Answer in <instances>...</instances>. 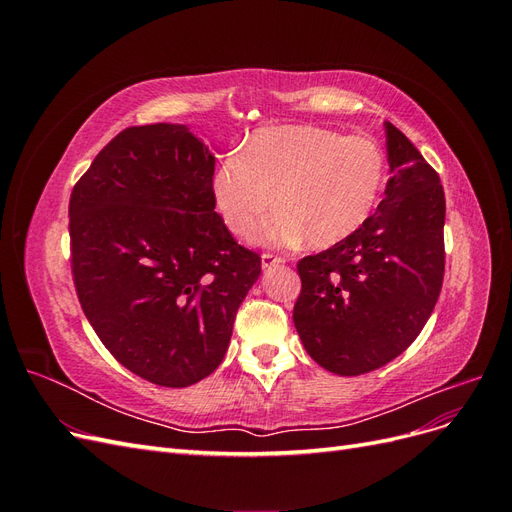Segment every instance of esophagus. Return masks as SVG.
Instances as JSON below:
<instances>
[{"label": "esophagus", "mask_w": 512, "mask_h": 512, "mask_svg": "<svg viewBox=\"0 0 512 512\" xmlns=\"http://www.w3.org/2000/svg\"><path fill=\"white\" fill-rule=\"evenodd\" d=\"M260 262H262V269H271V267H280L282 262H284V258L282 256H273V254H262Z\"/></svg>", "instance_id": "obj_1"}]
</instances>
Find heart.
<instances>
[{"instance_id": "b5f03b06", "label": "heart", "mask_w": 512, "mask_h": 512, "mask_svg": "<svg viewBox=\"0 0 512 512\" xmlns=\"http://www.w3.org/2000/svg\"><path fill=\"white\" fill-rule=\"evenodd\" d=\"M384 185L386 158L374 138L318 126L262 128L211 177L215 207L241 239L280 207L258 232L269 245L346 241L374 215Z\"/></svg>"}]
</instances>
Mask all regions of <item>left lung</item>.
<instances>
[{
	"label": "left lung",
	"mask_w": 512,
	"mask_h": 512,
	"mask_svg": "<svg viewBox=\"0 0 512 512\" xmlns=\"http://www.w3.org/2000/svg\"><path fill=\"white\" fill-rule=\"evenodd\" d=\"M391 179L361 230L299 262L292 320L312 359L361 376L404 352L423 331L444 277L440 177L393 123H384Z\"/></svg>",
	"instance_id": "obj_1"
}]
</instances>
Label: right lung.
I'll use <instances>...</instances> for the list:
<instances>
[{
    "instance_id": "right-lung-1",
    "label": "right lung",
    "mask_w": 512,
    "mask_h": 512,
    "mask_svg": "<svg viewBox=\"0 0 512 512\" xmlns=\"http://www.w3.org/2000/svg\"><path fill=\"white\" fill-rule=\"evenodd\" d=\"M215 158L183 123L119 132L70 196L72 275L115 359L158 386L213 374L260 275L215 213Z\"/></svg>"
}]
</instances>
